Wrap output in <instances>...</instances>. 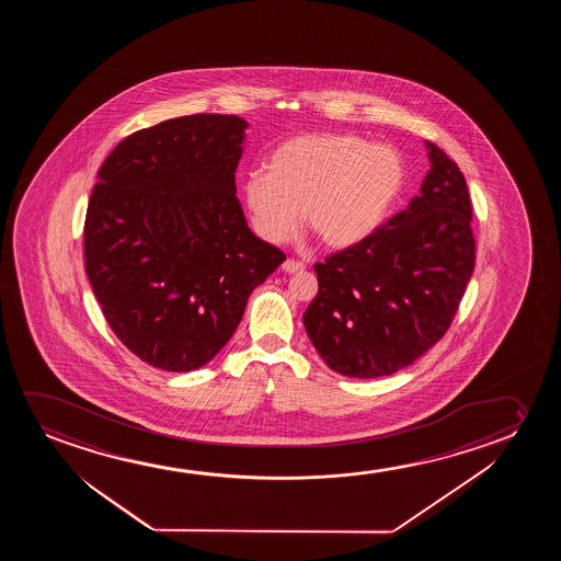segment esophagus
I'll use <instances>...</instances> for the list:
<instances>
[{
  "mask_svg": "<svg viewBox=\"0 0 561 561\" xmlns=\"http://www.w3.org/2000/svg\"><path fill=\"white\" fill-rule=\"evenodd\" d=\"M282 270H284L285 274H299V272H305V264L287 259V261L282 264Z\"/></svg>",
  "mask_w": 561,
  "mask_h": 561,
  "instance_id": "34e87169",
  "label": "esophagus"
}]
</instances>
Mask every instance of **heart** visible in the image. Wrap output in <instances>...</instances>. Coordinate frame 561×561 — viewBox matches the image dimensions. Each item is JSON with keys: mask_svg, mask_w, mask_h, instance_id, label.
I'll list each match as a JSON object with an SVG mask.
<instances>
[{"mask_svg": "<svg viewBox=\"0 0 561 561\" xmlns=\"http://www.w3.org/2000/svg\"><path fill=\"white\" fill-rule=\"evenodd\" d=\"M407 185L402 154L353 134H302L277 146L266 172L241 185L254 233L285 243L302 218L330 249L371 238L391 216Z\"/></svg>", "mask_w": 561, "mask_h": 561, "instance_id": "b5f03b06", "label": "heart"}]
</instances>
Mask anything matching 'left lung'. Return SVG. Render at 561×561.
<instances>
[{
  "mask_svg": "<svg viewBox=\"0 0 561 561\" xmlns=\"http://www.w3.org/2000/svg\"><path fill=\"white\" fill-rule=\"evenodd\" d=\"M420 195L371 238L314 264L302 322L341 376H391L445 335L476 266L471 199L458 164L425 141Z\"/></svg>",
  "mask_w": 561,
  "mask_h": 561,
  "instance_id": "1",
  "label": "left lung"
}]
</instances>
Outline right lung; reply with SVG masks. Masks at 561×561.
<instances>
[{"mask_svg":"<svg viewBox=\"0 0 561 561\" xmlns=\"http://www.w3.org/2000/svg\"><path fill=\"white\" fill-rule=\"evenodd\" d=\"M247 121L192 115L134 131L101 164L85 274L111 330L153 368L192 371L230 341L285 261L236 197Z\"/></svg>","mask_w":561,"mask_h":561,"instance_id":"obj_1","label":"right lung"}]
</instances>
